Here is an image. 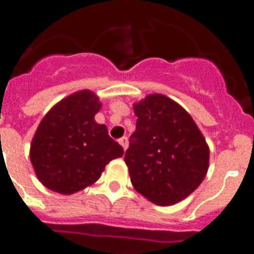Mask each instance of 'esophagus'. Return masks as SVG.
Segmentation results:
<instances>
[{
  "instance_id": "34e87169",
  "label": "esophagus",
  "mask_w": 254,
  "mask_h": 254,
  "mask_svg": "<svg viewBox=\"0 0 254 254\" xmlns=\"http://www.w3.org/2000/svg\"><path fill=\"white\" fill-rule=\"evenodd\" d=\"M120 143L121 145H122V147L123 149H127V147H128V138L126 137V136H123L122 138H120Z\"/></svg>"
}]
</instances>
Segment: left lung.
<instances>
[{"label": "left lung", "mask_w": 254, "mask_h": 254, "mask_svg": "<svg viewBox=\"0 0 254 254\" xmlns=\"http://www.w3.org/2000/svg\"><path fill=\"white\" fill-rule=\"evenodd\" d=\"M136 131L125 155L132 186L156 205L190 196L208 169V146L192 117L161 94L134 104Z\"/></svg>", "instance_id": "1"}]
</instances>
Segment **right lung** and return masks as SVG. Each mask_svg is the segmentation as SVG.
I'll use <instances>...</instances> for the list:
<instances>
[{"label": "right lung", "instance_id": "1", "mask_svg": "<svg viewBox=\"0 0 254 254\" xmlns=\"http://www.w3.org/2000/svg\"><path fill=\"white\" fill-rule=\"evenodd\" d=\"M99 99L89 90L69 95L47 113L31 141L30 160L47 188L75 193L102 176L105 165L121 158L123 147L94 120Z\"/></svg>", "mask_w": 254, "mask_h": 254}]
</instances>
